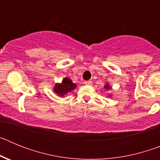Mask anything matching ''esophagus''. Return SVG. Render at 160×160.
Returning a JSON list of instances; mask_svg holds the SVG:
<instances>
[{
    "mask_svg": "<svg viewBox=\"0 0 160 160\" xmlns=\"http://www.w3.org/2000/svg\"><path fill=\"white\" fill-rule=\"evenodd\" d=\"M85 84L90 86V85L92 84V82H91V81H86V82H85Z\"/></svg>",
    "mask_w": 160,
    "mask_h": 160,
    "instance_id": "obj_1",
    "label": "esophagus"
}]
</instances>
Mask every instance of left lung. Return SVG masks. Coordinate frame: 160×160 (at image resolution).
I'll return each mask as SVG.
<instances>
[{
	"label": "left lung",
	"mask_w": 160,
	"mask_h": 160,
	"mask_svg": "<svg viewBox=\"0 0 160 160\" xmlns=\"http://www.w3.org/2000/svg\"><path fill=\"white\" fill-rule=\"evenodd\" d=\"M104 88H105L106 90H109V89H110V86H109L108 84H106L105 86H104Z\"/></svg>",
	"instance_id": "left-lung-1"
}]
</instances>
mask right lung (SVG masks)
Wrapping results in <instances>:
<instances>
[{"instance_id": "right-lung-1", "label": "right lung", "mask_w": 160, "mask_h": 160, "mask_svg": "<svg viewBox=\"0 0 160 160\" xmlns=\"http://www.w3.org/2000/svg\"><path fill=\"white\" fill-rule=\"evenodd\" d=\"M76 88V84L73 83V82L68 78H65L62 83L55 84L53 90L56 94L60 96H64L65 94L70 93L73 90Z\"/></svg>"}]
</instances>
